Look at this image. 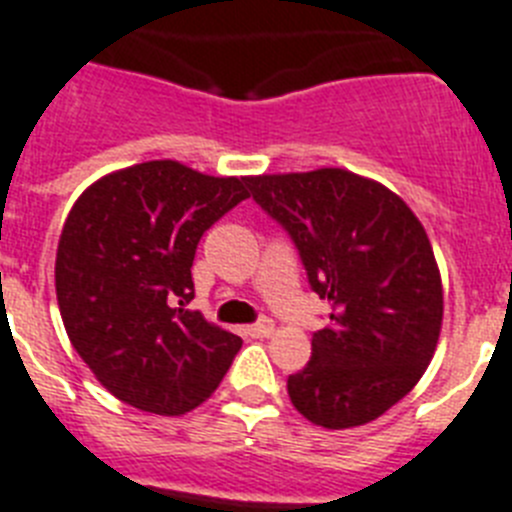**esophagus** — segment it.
<instances>
[{
	"label": "esophagus",
	"mask_w": 512,
	"mask_h": 512,
	"mask_svg": "<svg viewBox=\"0 0 512 512\" xmlns=\"http://www.w3.org/2000/svg\"><path fill=\"white\" fill-rule=\"evenodd\" d=\"M246 331L251 336H272L274 334V323L269 321V318H261V321L251 323V326H248Z\"/></svg>",
	"instance_id": "esophagus-1"
}]
</instances>
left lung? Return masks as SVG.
I'll list each match as a JSON object with an SVG mask.
<instances>
[{
    "label": "left lung",
    "instance_id": "8db88e82",
    "mask_svg": "<svg viewBox=\"0 0 512 512\" xmlns=\"http://www.w3.org/2000/svg\"><path fill=\"white\" fill-rule=\"evenodd\" d=\"M248 186L331 303L310 362L287 378L292 404L326 430L373 422L417 386L438 347L443 285L425 227L386 186L342 168Z\"/></svg>",
    "mask_w": 512,
    "mask_h": 512
}]
</instances>
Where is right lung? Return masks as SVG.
<instances>
[{
    "instance_id": "obj_1",
    "label": "right lung",
    "mask_w": 512,
    "mask_h": 512,
    "mask_svg": "<svg viewBox=\"0 0 512 512\" xmlns=\"http://www.w3.org/2000/svg\"><path fill=\"white\" fill-rule=\"evenodd\" d=\"M246 186L150 160L103 176L74 202L56 251L61 321L124 404L178 417L207 401L233 365L240 336L186 305L199 240L248 199Z\"/></svg>"
}]
</instances>
